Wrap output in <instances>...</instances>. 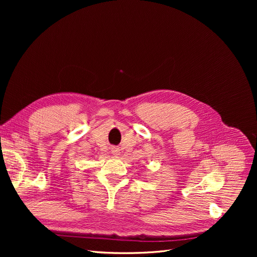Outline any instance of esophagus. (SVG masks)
Listing matches in <instances>:
<instances>
[{"instance_id": "34e87169", "label": "esophagus", "mask_w": 257, "mask_h": 257, "mask_svg": "<svg viewBox=\"0 0 257 257\" xmlns=\"http://www.w3.org/2000/svg\"><path fill=\"white\" fill-rule=\"evenodd\" d=\"M118 153H119L118 148H113V149H112V154H114V155H118Z\"/></svg>"}]
</instances>
